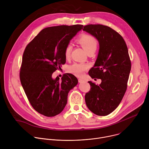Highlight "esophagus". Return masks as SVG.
<instances>
[{"label":"esophagus","mask_w":149,"mask_h":149,"mask_svg":"<svg viewBox=\"0 0 149 149\" xmlns=\"http://www.w3.org/2000/svg\"><path fill=\"white\" fill-rule=\"evenodd\" d=\"M84 81V80L82 79H81V78H78V82H83Z\"/></svg>","instance_id":"34e87169"}]
</instances>
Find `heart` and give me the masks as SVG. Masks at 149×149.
<instances>
[{"instance_id": "b5f03b06", "label": "heart", "mask_w": 149, "mask_h": 149, "mask_svg": "<svg viewBox=\"0 0 149 149\" xmlns=\"http://www.w3.org/2000/svg\"><path fill=\"white\" fill-rule=\"evenodd\" d=\"M78 42L79 44L83 47V48L86 51L88 54L91 51H95L97 47V40L92 35L88 34H82L78 39ZM72 45L69 44L67 46L64 55L67 59H69L71 56V53L72 51ZM88 68V65L82 63H74L73 64L68 67L69 72L74 74V75L80 77H82L84 72Z\"/></svg>"}]
</instances>
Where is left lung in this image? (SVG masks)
I'll list each match as a JSON object with an SVG mask.
<instances>
[{
  "label": "left lung",
  "instance_id": "left-lung-1",
  "mask_svg": "<svg viewBox=\"0 0 149 149\" xmlns=\"http://www.w3.org/2000/svg\"><path fill=\"white\" fill-rule=\"evenodd\" d=\"M83 31L99 42L97 58L88 74L101 79L100 85L88 81L91 89L85 100L91 112L107 116L118 107L127 90L132 65L128 48L123 37L107 26L91 24L84 26Z\"/></svg>",
  "mask_w": 149,
  "mask_h": 149
}]
</instances>
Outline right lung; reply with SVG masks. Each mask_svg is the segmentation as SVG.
Wrapping results in <instances>:
<instances>
[{"instance_id":"add662e5","label":"right lung","mask_w":149,"mask_h":149,"mask_svg":"<svg viewBox=\"0 0 149 149\" xmlns=\"http://www.w3.org/2000/svg\"><path fill=\"white\" fill-rule=\"evenodd\" d=\"M83 25H61L42 29L26 46L20 71V80L32 107L40 114L54 117L67 103L68 94L78 84L67 73L53 79L52 75L66 62L65 49Z\"/></svg>"}]
</instances>
